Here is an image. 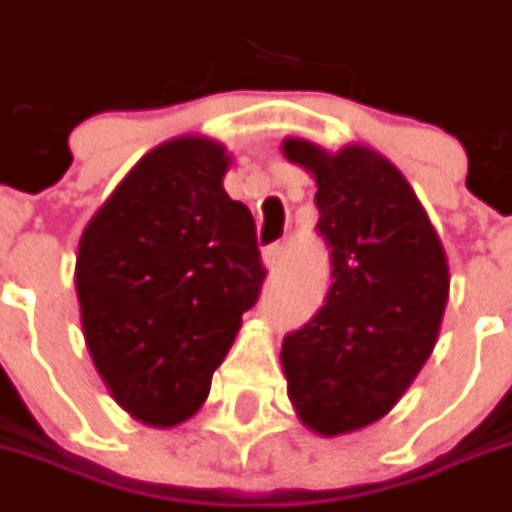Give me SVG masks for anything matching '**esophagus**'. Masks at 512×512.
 <instances>
[{"instance_id":"esophagus-1","label":"esophagus","mask_w":512,"mask_h":512,"mask_svg":"<svg viewBox=\"0 0 512 512\" xmlns=\"http://www.w3.org/2000/svg\"><path fill=\"white\" fill-rule=\"evenodd\" d=\"M282 259H285V247L282 245H270L265 247V253H262V262H265V267L270 270V273H276V270H279Z\"/></svg>"}]
</instances>
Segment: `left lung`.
I'll use <instances>...</instances> for the list:
<instances>
[{
	"instance_id": "obj_1",
	"label": "left lung",
	"mask_w": 512,
	"mask_h": 512,
	"mask_svg": "<svg viewBox=\"0 0 512 512\" xmlns=\"http://www.w3.org/2000/svg\"><path fill=\"white\" fill-rule=\"evenodd\" d=\"M282 150L316 179V230L333 265L325 307L282 344L287 396L313 433L342 436L382 419L430 359L447 256L413 187L376 150L327 153L307 139Z\"/></svg>"
}]
</instances>
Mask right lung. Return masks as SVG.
I'll list each match as a JSON object with an SVG mask.
<instances>
[{
  "mask_svg": "<svg viewBox=\"0 0 512 512\" xmlns=\"http://www.w3.org/2000/svg\"><path fill=\"white\" fill-rule=\"evenodd\" d=\"M205 136L145 153L93 213L76 253L82 333L110 396L150 427L187 422L259 299L256 225L225 193Z\"/></svg>",
  "mask_w": 512,
  "mask_h": 512,
  "instance_id": "obj_1",
  "label": "right lung"
}]
</instances>
